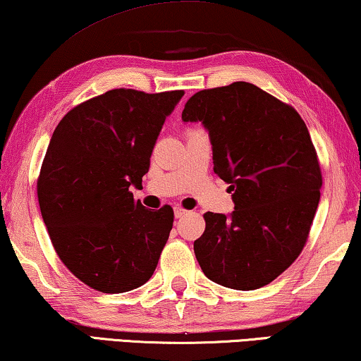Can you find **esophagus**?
<instances>
[{"mask_svg":"<svg viewBox=\"0 0 361 361\" xmlns=\"http://www.w3.org/2000/svg\"><path fill=\"white\" fill-rule=\"evenodd\" d=\"M186 214H188L186 209H183V207H180V206H176V207H175V217H176V219L185 217Z\"/></svg>","mask_w":361,"mask_h":361,"instance_id":"1","label":"esophagus"}]
</instances>
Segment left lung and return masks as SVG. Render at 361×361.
I'll return each instance as SVG.
<instances>
[{"label":"left lung","mask_w":361,"mask_h":361,"mask_svg":"<svg viewBox=\"0 0 361 361\" xmlns=\"http://www.w3.org/2000/svg\"><path fill=\"white\" fill-rule=\"evenodd\" d=\"M183 121H201L214 171L230 183V217L206 212L195 255L206 277L235 290L271 283L303 251L319 204V159L292 105L250 82L199 90Z\"/></svg>","instance_id":"8db88e82"}]
</instances>
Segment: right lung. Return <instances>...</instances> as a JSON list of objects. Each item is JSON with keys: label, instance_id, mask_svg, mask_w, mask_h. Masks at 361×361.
<instances>
[{"label": "right lung", "instance_id": "right-lung-1", "mask_svg": "<svg viewBox=\"0 0 361 361\" xmlns=\"http://www.w3.org/2000/svg\"><path fill=\"white\" fill-rule=\"evenodd\" d=\"M183 95L111 89L69 110L48 144L37 178L43 222L63 264L97 292H129L157 267L173 209H146L131 186L142 185Z\"/></svg>", "mask_w": 361, "mask_h": 361}]
</instances>
